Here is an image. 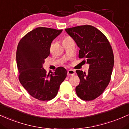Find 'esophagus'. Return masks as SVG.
<instances>
[{
	"instance_id": "34e87169",
	"label": "esophagus",
	"mask_w": 129,
	"mask_h": 129,
	"mask_svg": "<svg viewBox=\"0 0 129 129\" xmlns=\"http://www.w3.org/2000/svg\"><path fill=\"white\" fill-rule=\"evenodd\" d=\"M75 74V71L72 69H69L68 71V76H74Z\"/></svg>"
}]
</instances>
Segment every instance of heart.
I'll return each mask as SVG.
<instances>
[{
	"instance_id": "obj_1",
	"label": "heart",
	"mask_w": 129,
	"mask_h": 129,
	"mask_svg": "<svg viewBox=\"0 0 129 129\" xmlns=\"http://www.w3.org/2000/svg\"><path fill=\"white\" fill-rule=\"evenodd\" d=\"M68 38H68H68H65V39H68Z\"/></svg>"
}]
</instances>
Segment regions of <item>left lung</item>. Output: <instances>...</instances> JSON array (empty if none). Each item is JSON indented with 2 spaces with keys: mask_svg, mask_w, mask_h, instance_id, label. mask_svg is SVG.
I'll list each match as a JSON object with an SVG mask.
<instances>
[{
  "mask_svg": "<svg viewBox=\"0 0 129 129\" xmlns=\"http://www.w3.org/2000/svg\"><path fill=\"white\" fill-rule=\"evenodd\" d=\"M80 48L79 57L89 64L87 72L77 70L80 83L76 91L83 101H92L102 94L111 80L114 66L112 48L105 35L92 25L65 29Z\"/></svg>",
  "mask_w": 129,
  "mask_h": 129,
  "instance_id": "left-lung-1",
  "label": "left lung"
}]
</instances>
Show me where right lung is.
Wrapping results in <instances>:
<instances>
[{
  "label": "right lung",
  "mask_w": 129,
  "mask_h": 129,
  "mask_svg": "<svg viewBox=\"0 0 129 129\" xmlns=\"http://www.w3.org/2000/svg\"><path fill=\"white\" fill-rule=\"evenodd\" d=\"M62 30L38 27L27 33L17 47L20 83L30 96L40 101L53 99L67 76V71L63 67L57 68L50 74L43 68L44 59L50 54L52 42Z\"/></svg>",
  "instance_id": "obj_1"
}]
</instances>
